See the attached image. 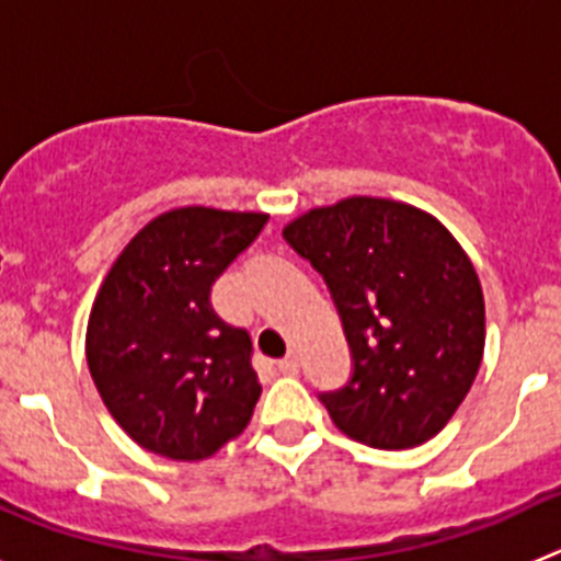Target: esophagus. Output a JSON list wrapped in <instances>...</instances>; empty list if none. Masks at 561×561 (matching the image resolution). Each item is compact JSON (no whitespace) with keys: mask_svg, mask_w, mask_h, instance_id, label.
<instances>
[{"mask_svg":"<svg viewBox=\"0 0 561 561\" xmlns=\"http://www.w3.org/2000/svg\"><path fill=\"white\" fill-rule=\"evenodd\" d=\"M297 368H300V362H297L295 354L284 356V359L277 362V370H280V374H286V376H295Z\"/></svg>","mask_w":561,"mask_h":561,"instance_id":"1","label":"esophagus"}]
</instances>
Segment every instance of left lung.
I'll return each mask as SVG.
<instances>
[{"instance_id":"left-lung-1","label":"left lung","mask_w":561,"mask_h":561,"mask_svg":"<svg viewBox=\"0 0 561 561\" xmlns=\"http://www.w3.org/2000/svg\"><path fill=\"white\" fill-rule=\"evenodd\" d=\"M329 286L348 340L351 381L320 393L348 438L419 447L447 427L478 376L485 306L478 272L430 213L351 196L284 227Z\"/></svg>"}]
</instances>
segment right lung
<instances>
[{"instance_id":"right-lung-1","label":"right lung","mask_w":561,"mask_h":561,"mask_svg":"<svg viewBox=\"0 0 561 561\" xmlns=\"http://www.w3.org/2000/svg\"><path fill=\"white\" fill-rule=\"evenodd\" d=\"M266 213L176 207L117 255L87 325V362L112 419L142 449L205 460L244 433L261 396L252 340L210 304L216 277Z\"/></svg>"}]
</instances>
